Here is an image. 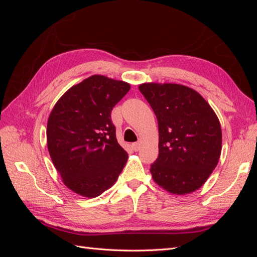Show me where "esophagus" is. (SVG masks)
Here are the masks:
<instances>
[{
	"label": "esophagus",
	"mask_w": 257,
	"mask_h": 257,
	"mask_svg": "<svg viewBox=\"0 0 257 257\" xmlns=\"http://www.w3.org/2000/svg\"><path fill=\"white\" fill-rule=\"evenodd\" d=\"M133 149H134V151H138L139 150V148H141V144L139 143H135V144H133Z\"/></svg>",
	"instance_id": "obj_1"
}]
</instances>
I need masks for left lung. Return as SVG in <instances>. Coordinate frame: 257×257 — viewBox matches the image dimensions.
<instances>
[{"label":"left lung","mask_w":257,"mask_h":257,"mask_svg":"<svg viewBox=\"0 0 257 257\" xmlns=\"http://www.w3.org/2000/svg\"><path fill=\"white\" fill-rule=\"evenodd\" d=\"M139 91L159 123V157L153 180L184 195L198 190L220 159L222 131L212 108L199 93L176 83H143Z\"/></svg>","instance_id":"left-lung-1"}]
</instances>
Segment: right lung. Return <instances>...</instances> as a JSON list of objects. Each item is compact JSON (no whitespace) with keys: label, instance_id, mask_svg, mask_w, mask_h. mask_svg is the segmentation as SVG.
<instances>
[{"label":"right lung","instance_id":"add662e5","mask_svg":"<svg viewBox=\"0 0 257 257\" xmlns=\"http://www.w3.org/2000/svg\"><path fill=\"white\" fill-rule=\"evenodd\" d=\"M131 89L94 75L74 85L54 105L47 123L51 160L68 189L96 197L115 182L127 161L116 142L112 108Z\"/></svg>","mask_w":257,"mask_h":257}]
</instances>
